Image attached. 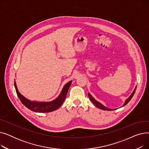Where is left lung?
<instances>
[{"label":"left lung","mask_w":149,"mask_h":149,"mask_svg":"<svg viewBox=\"0 0 149 149\" xmlns=\"http://www.w3.org/2000/svg\"><path fill=\"white\" fill-rule=\"evenodd\" d=\"M136 87L135 89H134V92H132V93L130 95V96L126 100V101H125V103H124V104L123 105V106H126V105L129 102V101L132 99V98L133 97V96H134V95L135 92V91H136ZM88 96H89V100H90L92 101V102L95 105V106H97L98 108H99V109H102V110H104V111H113V110H115V109H111L107 108L106 107H105V106H103V104H101L100 103L98 102V101H97L96 100H95L94 98H93V97H92V95L90 94L89 93H88ZM123 106H122V107H123Z\"/></svg>","instance_id":"left-lung-1"}]
</instances>
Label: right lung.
Here are the masks:
<instances>
[{
	"instance_id": "add662e5",
	"label": "right lung",
	"mask_w": 149,
	"mask_h": 149,
	"mask_svg": "<svg viewBox=\"0 0 149 149\" xmlns=\"http://www.w3.org/2000/svg\"><path fill=\"white\" fill-rule=\"evenodd\" d=\"M72 83V81H69L66 83L63 88L60 94L56 99L50 102H36V101H31L28 99L23 97L21 93L19 92L15 81H14V86L16 91L17 95L19 98L22 103L27 108L30 109L35 112H50L54 111H56L58 108H59L64 102L66 98L68 89L70 87V84Z\"/></svg>"
}]
</instances>
